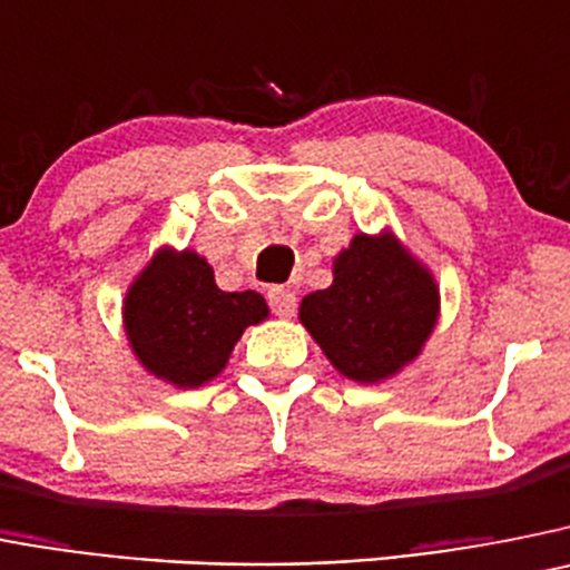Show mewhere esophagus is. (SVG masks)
<instances>
[{"label": "esophagus", "mask_w": 570, "mask_h": 570, "mask_svg": "<svg viewBox=\"0 0 570 570\" xmlns=\"http://www.w3.org/2000/svg\"><path fill=\"white\" fill-rule=\"evenodd\" d=\"M268 305L276 316L288 320V316H294L296 294L291 288H282V285H276V288H268Z\"/></svg>", "instance_id": "34e87169"}]
</instances>
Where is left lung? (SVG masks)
<instances>
[{
	"label": "left lung",
	"instance_id": "obj_1",
	"mask_svg": "<svg viewBox=\"0 0 570 570\" xmlns=\"http://www.w3.org/2000/svg\"><path fill=\"white\" fill-rule=\"evenodd\" d=\"M299 320L333 367L362 384L399 373L438 322L430 271L393 234H356L333 259V285L302 299Z\"/></svg>",
	"mask_w": 570,
	"mask_h": 570
}]
</instances>
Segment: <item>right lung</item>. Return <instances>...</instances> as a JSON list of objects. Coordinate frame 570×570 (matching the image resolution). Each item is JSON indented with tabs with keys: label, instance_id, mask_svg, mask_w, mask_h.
Masks as SVG:
<instances>
[{
	"label": "right lung",
	"instance_id": "obj_1",
	"mask_svg": "<svg viewBox=\"0 0 570 570\" xmlns=\"http://www.w3.org/2000/svg\"><path fill=\"white\" fill-rule=\"evenodd\" d=\"M268 316L257 291L217 288L195 250H158L124 299V327L146 370L175 387H200L226 367L248 325Z\"/></svg>",
	"mask_w": 570,
	"mask_h": 570
}]
</instances>
